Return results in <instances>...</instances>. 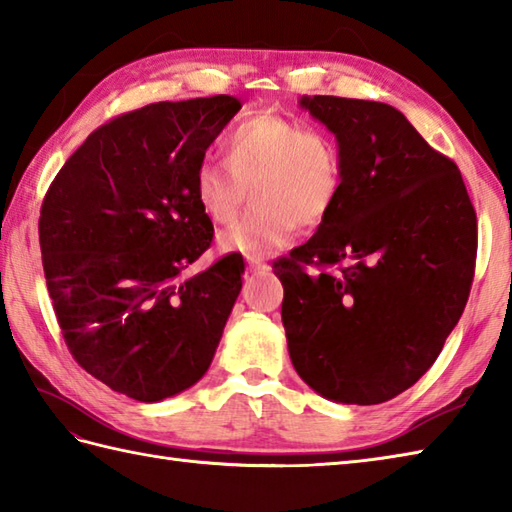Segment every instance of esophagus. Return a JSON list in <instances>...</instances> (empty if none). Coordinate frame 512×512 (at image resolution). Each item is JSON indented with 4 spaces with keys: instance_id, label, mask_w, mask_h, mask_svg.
<instances>
[{
    "instance_id": "obj_1",
    "label": "esophagus",
    "mask_w": 512,
    "mask_h": 512,
    "mask_svg": "<svg viewBox=\"0 0 512 512\" xmlns=\"http://www.w3.org/2000/svg\"><path fill=\"white\" fill-rule=\"evenodd\" d=\"M248 266L250 268H253V270H268V264L264 262V259L262 257H248Z\"/></svg>"
}]
</instances>
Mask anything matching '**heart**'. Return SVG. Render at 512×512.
<instances>
[{
	"mask_svg": "<svg viewBox=\"0 0 512 512\" xmlns=\"http://www.w3.org/2000/svg\"><path fill=\"white\" fill-rule=\"evenodd\" d=\"M224 160L195 169L193 189L213 224H231L253 191L255 206L220 235L224 250L259 257L284 246L295 228L328 220L343 189L341 154L317 129L279 114H255L224 140Z\"/></svg>",
	"mask_w": 512,
	"mask_h": 512,
	"instance_id": "heart-1",
	"label": "heart"
}]
</instances>
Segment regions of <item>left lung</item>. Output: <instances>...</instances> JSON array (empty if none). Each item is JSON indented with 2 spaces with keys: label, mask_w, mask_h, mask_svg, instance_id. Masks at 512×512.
Listing matches in <instances>:
<instances>
[{
  "label": "left lung",
  "mask_w": 512,
  "mask_h": 512,
  "mask_svg": "<svg viewBox=\"0 0 512 512\" xmlns=\"http://www.w3.org/2000/svg\"><path fill=\"white\" fill-rule=\"evenodd\" d=\"M299 105L339 143L343 189L317 233L273 266L290 361L323 398L378 405L436 363L462 317L475 209L458 165L396 107L341 96Z\"/></svg>",
  "instance_id": "1"
}]
</instances>
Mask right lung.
<instances>
[{
  "label": "right lung",
  "mask_w": 512,
  "mask_h": 512,
  "mask_svg": "<svg viewBox=\"0 0 512 512\" xmlns=\"http://www.w3.org/2000/svg\"><path fill=\"white\" fill-rule=\"evenodd\" d=\"M239 107L217 94L116 116L85 138L43 198V275L65 345L118 394L171 398L213 361L244 259L180 275L213 239L195 169Z\"/></svg>",
  "instance_id": "right-lung-1"
}]
</instances>
